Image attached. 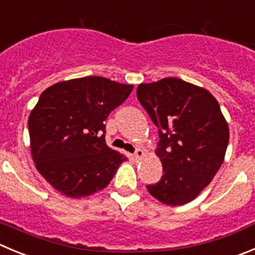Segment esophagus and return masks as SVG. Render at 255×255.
<instances>
[{"instance_id":"34e87169","label":"esophagus","mask_w":255,"mask_h":255,"mask_svg":"<svg viewBox=\"0 0 255 255\" xmlns=\"http://www.w3.org/2000/svg\"><path fill=\"white\" fill-rule=\"evenodd\" d=\"M133 157H134L135 160H141V158H143V157H144V151H143V149L138 148L137 151H135V153L133 154Z\"/></svg>"}]
</instances>
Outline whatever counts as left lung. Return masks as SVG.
<instances>
[{
	"mask_svg": "<svg viewBox=\"0 0 255 255\" xmlns=\"http://www.w3.org/2000/svg\"><path fill=\"white\" fill-rule=\"evenodd\" d=\"M137 98L158 128L161 180L148 185L160 203H190L211 182L224 162L229 127L218 101L205 88L178 78L142 83Z\"/></svg>",
	"mask_w": 255,
	"mask_h": 255,
	"instance_id": "left-lung-1",
	"label": "left lung"
}]
</instances>
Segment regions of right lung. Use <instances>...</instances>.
<instances>
[{"instance_id":"add662e5","label":"right lung","mask_w":255,"mask_h":255,"mask_svg":"<svg viewBox=\"0 0 255 255\" xmlns=\"http://www.w3.org/2000/svg\"><path fill=\"white\" fill-rule=\"evenodd\" d=\"M133 85L84 77L51 85L28 117L35 167L55 190L73 199L108 186L127 157L107 146L104 121Z\"/></svg>"}]
</instances>
